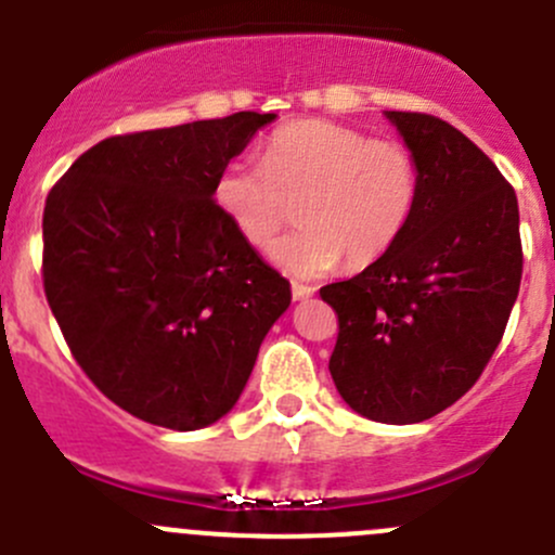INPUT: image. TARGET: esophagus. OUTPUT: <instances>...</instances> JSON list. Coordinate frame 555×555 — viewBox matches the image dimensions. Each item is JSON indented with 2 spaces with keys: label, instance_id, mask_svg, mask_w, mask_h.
Returning a JSON list of instances; mask_svg holds the SVG:
<instances>
[{
  "label": "esophagus",
  "instance_id": "obj_1",
  "mask_svg": "<svg viewBox=\"0 0 555 555\" xmlns=\"http://www.w3.org/2000/svg\"><path fill=\"white\" fill-rule=\"evenodd\" d=\"M313 293H317V289L309 287V284L293 282V298H295V300H306V298H311Z\"/></svg>",
  "mask_w": 555,
  "mask_h": 555
}]
</instances>
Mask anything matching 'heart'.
<instances>
[{"label": "heart", "instance_id": "1", "mask_svg": "<svg viewBox=\"0 0 555 555\" xmlns=\"http://www.w3.org/2000/svg\"><path fill=\"white\" fill-rule=\"evenodd\" d=\"M422 169L400 139H371L333 120L287 122L257 160H233L215 198L251 249L268 251L304 215V228L276 246V262L300 279L346 260L365 268L395 249L416 211Z\"/></svg>", "mask_w": 555, "mask_h": 555}]
</instances>
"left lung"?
<instances>
[{
    "mask_svg": "<svg viewBox=\"0 0 555 555\" xmlns=\"http://www.w3.org/2000/svg\"><path fill=\"white\" fill-rule=\"evenodd\" d=\"M422 169L395 249L319 289L338 313L330 373L365 418L416 424L473 389L505 335L524 249L518 198L494 160L427 112H386Z\"/></svg>",
    "mask_w": 555,
    "mask_h": 555,
    "instance_id": "left-lung-1",
    "label": "left lung"
}]
</instances>
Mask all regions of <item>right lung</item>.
I'll return each mask as SVG.
<instances>
[{"instance_id": "add662e5", "label": "right lung", "mask_w": 555, "mask_h": 555, "mask_svg": "<svg viewBox=\"0 0 555 555\" xmlns=\"http://www.w3.org/2000/svg\"><path fill=\"white\" fill-rule=\"evenodd\" d=\"M273 117L109 137L44 201L42 284L66 346L104 397L155 427L225 416L293 298L215 201L220 171Z\"/></svg>"}]
</instances>
